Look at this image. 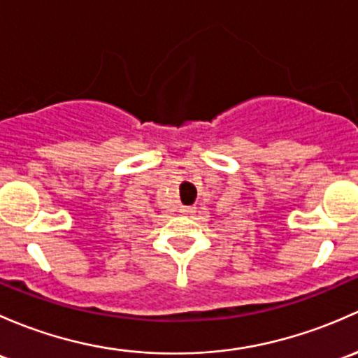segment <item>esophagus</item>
<instances>
[{"mask_svg":"<svg viewBox=\"0 0 358 358\" xmlns=\"http://www.w3.org/2000/svg\"><path fill=\"white\" fill-rule=\"evenodd\" d=\"M180 212H182V213H193L194 206H180Z\"/></svg>","mask_w":358,"mask_h":358,"instance_id":"1","label":"esophagus"}]
</instances>
